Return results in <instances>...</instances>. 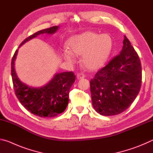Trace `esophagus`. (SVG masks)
Returning a JSON list of instances; mask_svg holds the SVG:
<instances>
[{"label":"esophagus","mask_w":153,"mask_h":153,"mask_svg":"<svg viewBox=\"0 0 153 153\" xmlns=\"http://www.w3.org/2000/svg\"><path fill=\"white\" fill-rule=\"evenodd\" d=\"M85 77V75L83 73H78L77 74V79H82Z\"/></svg>","instance_id":"1"}]
</instances>
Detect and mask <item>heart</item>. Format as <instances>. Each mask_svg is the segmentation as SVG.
<instances>
[{
    "label": "heart",
    "instance_id": "obj_1",
    "mask_svg": "<svg viewBox=\"0 0 153 153\" xmlns=\"http://www.w3.org/2000/svg\"><path fill=\"white\" fill-rule=\"evenodd\" d=\"M69 49L62 55L67 61L74 63L76 55H82V62L90 70L100 69L106 63L113 46V40L108 33L86 32L72 37L68 42Z\"/></svg>",
    "mask_w": 153,
    "mask_h": 153
}]
</instances>
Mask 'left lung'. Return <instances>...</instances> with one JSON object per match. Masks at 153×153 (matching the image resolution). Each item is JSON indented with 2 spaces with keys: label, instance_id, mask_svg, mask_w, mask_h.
I'll return each mask as SVG.
<instances>
[{
  "label": "left lung",
  "instance_id": "1",
  "mask_svg": "<svg viewBox=\"0 0 153 153\" xmlns=\"http://www.w3.org/2000/svg\"><path fill=\"white\" fill-rule=\"evenodd\" d=\"M120 55L95 74L90 82L92 105L105 116L123 112L141 88L142 67L138 55L125 36Z\"/></svg>",
  "mask_w": 153,
  "mask_h": 153
}]
</instances>
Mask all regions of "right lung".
<instances>
[{
  "label": "right lung",
  "instance_id": "obj_1",
  "mask_svg": "<svg viewBox=\"0 0 153 153\" xmlns=\"http://www.w3.org/2000/svg\"><path fill=\"white\" fill-rule=\"evenodd\" d=\"M59 26H53L36 32L23 41L20 46L41 33H55ZM15 52L11 61V76L15 93L24 107L33 115L42 117H53L63 113L69 102V90L76 79L72 71L56 74L51 81L42 88H31L20 81L15 70Z\"/></svg>",
  "mask_w": 153,
  "mask_h": 153
}]
</instances>
